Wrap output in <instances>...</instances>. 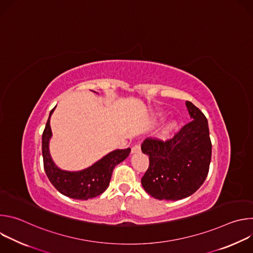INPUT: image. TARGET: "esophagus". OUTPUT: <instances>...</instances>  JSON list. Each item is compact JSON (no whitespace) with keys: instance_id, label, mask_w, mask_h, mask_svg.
<instances>
[{"instance_id":"1","label":"esophagus","mask_w":253,"mask_h":253,"mask_svg":"<svg viewBox=\"0 0 253 253\" xmlns=\"http://www.w3.org/2000/svg\"><path fill=\"white\" fill-rule=\"evenodd\" d=\"M140 150H141L140 145H135V146H133V147H132L131 152L134 154V153H138V152H140Z\"/></svg>"}]
</instances>
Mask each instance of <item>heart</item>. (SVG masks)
Listing matches in <instances>:
<instances>
[{"label": "heart", "instance_id": "heart-1", "mask_svg": "<svg viewBox=\"0 0 253 253\" xmlns=\"http://www.w3.org/2000/svg\"><path fill=\"white\" fill-rule=\"evenodd\" d=\"M173 125L172 124H168V126H167V128H171Z\"/></svg>", "mask_w": 253, "mask_h": 253}]
</instances>
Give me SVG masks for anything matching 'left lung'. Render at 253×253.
<instances>
[{
  "label": "left lung",
  "instance_id": "obj_1",
  "mask_svg": "<svg viewBox=\"0 0 253 253\" xmlns=\"http://www.w3.org/2000/svg\"><path fill=\"white\" fill-rule=\"evenodd\" d=\"M190 118L173 137L146 138L141 145L149 167L141 179L145 191L159 200H180L205 181L211 160V141L205 115L186 101Z\"/></svg>",
  "mask_w": 253,
  "mask_h": 253
}]
</instances>
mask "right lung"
Here are the masks:
<instances>
[{
  "instance_id": "right-lung-1",
  "label": "right lung",
  "mask_w": 253,
  "mask_h": 253,
  "mask_svg": "<svg viewBox=\"0 0 253 253\" xmlns=\"http://www.w3.org/2000/svg\"><path fill=\"white\" fill-rule=\"evenodd\" d=\"M54 109L50 112L42 135L44 169L50 182L60 193L73 199L87 200L102 194L109 186L115 166L129 156L131 149L114 150L105 155L92 166L81 171L71 172L60 169L52 160L49 151V142L52 137L50 118Z\"/></svg>"
}]
</instances>
